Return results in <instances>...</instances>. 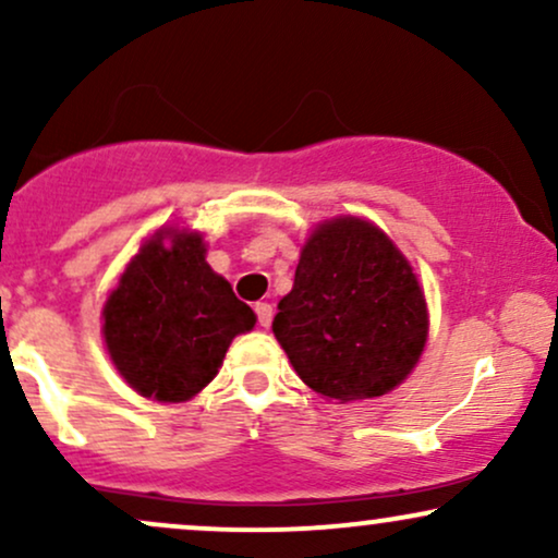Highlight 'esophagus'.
Returning <instances> with one entry per match:
<instances>
[{
	"label": "esophagus",
	"mask_w": 558,
	"mask_h": 558,
	"mask_svg": "<svg viewBox=\"0 0 558 558\" xmlns=\"http://www.w3.org/2000/svg\"><path fill=\"white\" fill-rule=\"evenodd\" d=\"M254 312H257V319L262 328H270L272 323V304H267V301H259L257 306H254Z\"/></svg>",
	"instance_id": "esophagus-1"
}]
</instances>
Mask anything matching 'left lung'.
Here are the masks:
<instances>
[{"mask_svg":"<svg viewBox=\"0 0 558 558\" xmlns=\"http://www.w3.org/2000/svg\"><path fill=\"white\" fill-rule=\"evenodd\" d=\"M272 332L301 380L325 399L388 393L427 341V304L412 265L373 222L336 217L301 248Z\"/></svg>","mask_w":558,"mask_h":558,"instance_id":"1","label":"left lung"}]
</instances>
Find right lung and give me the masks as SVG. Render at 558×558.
<instances>
[{
    "instance_id": "obj_1",
    "label": "right lung",
    "mask_w": 558,
    "mask_h": 558,
    "mask_svg": "<svg viewBox=\"0 0 558 558\" xmlns=\"http://www.w3.org/2000/svg\"><path fill=\"white\" fill-rule=\"evenodd\" d=\"M204 254L202 233L157 230L101 312L114 367L146 399H194L217 375L230 341L257 323Z\"/></svg>"
}]
</instances>
